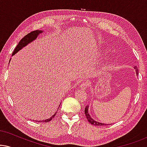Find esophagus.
Listing matches in <instances>:
<instances>
[{"label":"esophagus","mask_w":147,"mask_h":147,"mask_svg":"<svg viewBox=\"0 0 147 147\" xmlns=\"http://www.w3.org/2000/svg\"><path fill=\"white\" fill-rule=\"evenodd\" d=\"M80 87L82 90H86L88 87V84L86 83V82H82Z\"/></svg>","instance_id":"esophagus-1"}]
</instances>
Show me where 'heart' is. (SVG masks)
<instances>
[{"instance_id": "b5f03b06", "label": "heart", "mask_w": 147, "mask_h": 147, "mask_svg": "<svg viewBox=\"0 0 147 147\" xmlns=\"http://www.w3.org/2000/svg\"><path fill=\"white\" fill-rule=\"evenodd\" d=\"M103 53H105V52H103ZM102 53H102H101L102 54V53ZM101 53H100V54H101ZM99 56H100V55H99Z\"/></svg>"}]
</instances>
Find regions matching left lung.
I'll list each match as a JSON object with an SVG mask.
<instances>
[{
    "mask_svg": "<svg viewBox=\"0 0 147 147\" xmlns=\"http://www.w3.org/2000/svg\"><path fill=\"white\" fill-rule=\"evenodd\" d=\"M134 69H135V70H136V75H138V72L137 67H136V66H134ZM88 108H89V106H88V105L86 106V108H85V110H84V112H85V114H86V118H87L88 122H89L90 124H93V125H96V126H104V125H106V124H104V123H102V122H97V121H96V120H94L93 118H92L91 117V116H90V115L89 112H88ZM108 125H109V124H108Z\"/></svg>",
    "mask_w": 147,
    "mask_h": 147,
    "instance_id": "left-lung-1",
    "label": "left lung"
}]
</instances>
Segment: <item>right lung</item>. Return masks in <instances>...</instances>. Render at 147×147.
Segmentation results:
<instances>
[{
    "label": "right lung",
    "instance_id": "right-lung-1",
    "mask_svg": "<svg viewBox=\"0 0 147 147\" xmlns=\"http://www.w3.org/2000/svg\"><path fill=\"white\" fill-rule=\"evenodd\" d=\"M43 31H41V30H36V31H32V32H31V33H29V34H27V35L25 36V37H24L23 39H22L21 41H19V43H18L17 47H16L15 50H14L13 54H12V56L15 55V54L17 53L18 51L23 49V47H26V46H27L28 44H29L30 43H31V42L35 41V40L37 39L38 35H39V34L43 33ZM10 60H11V59H10ZM56 113H57V112H55V113L54 114L51 118H47V119H45V120H41V121H40V120H39V122H49L50 120H51L54 118V116H55Z\"/></svg>",
    "mask_w": 147,
    "mask_h": 147
}]
</instances>
